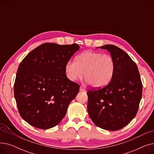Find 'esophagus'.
Masks as SVG:
<instances>
[{
    "mask_svg": "<svg viewBox=\"0 0 154 154\" xmlns=\"http://www.w3.org/2000/svg\"><path fill=\"white\" fill-rule=\"evenodd\" d=\"M79 90H80V92H86V90L84 88H83L82 87H80Z\"/></svg>",
    "mask_w": 154,
    "mask_h": 154,
    "instance_id": "esophagus-1",
    "label": "esophagus"
}]
</instances>
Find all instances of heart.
<instances>
[{
    "mask_svg": "<svg viewBox=\"0 0 154 154\" xmlns=\"http://www.w3.org/2000/svg\"><path fill=\"white\" fill-rule=\"evenodd\" d=\"M116 69V62L112 56L100 52L86 51L76 56L75 61H68L65 72L69 80L75 82L84 74L85 82L95 88L107 85Z\"/></svg>",
    "mask_w": 154,
    "mask_h": 154,
    "instance_id": "heart-1",
    "label": "heart"
}]
</instances>
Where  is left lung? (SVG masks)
Instances as JSON below:
<instances>
[{
    "label": "left lung",
    "mask_w": 154,
    "mask_h": 154,
    "mask_svg": "<svg viewBox=\"0 0 154 154\" xmlns=\"http://www.w3.org/2000/svg\"><path fill=\"white\" fill-rule=\"evenodd\" d=\"M100 48L110 52L116 69L107 85L87 92L88 114L97 127L116 131L135 117L142 99V84L138 67L125 52L114 45Z\"/></svg>",
    "instance_id": "obj_1"
}]
</instances>
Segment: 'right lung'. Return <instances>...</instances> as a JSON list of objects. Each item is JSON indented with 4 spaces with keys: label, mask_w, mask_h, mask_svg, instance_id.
I'll list each match as a JSON object with an SVG mask.
<instances>
[{
    "label": "right lung",
    "mask_w": 154,
    "mask_h": 154,
    "mask_svg": "<svg viewBox=\"0 0 154 154\" xmlns=\"http://www.w3.org/2000/svg\"><path fill=\"white\" fill-rule=\"evenodd\" d=\"M80 47L46 43L32 51L20 63L14 96L21 117L43 129L58 125L80 86L68 79L65 66Z\"/></svg>",
    "instance_id": "obj_1"
}]
</instances>
